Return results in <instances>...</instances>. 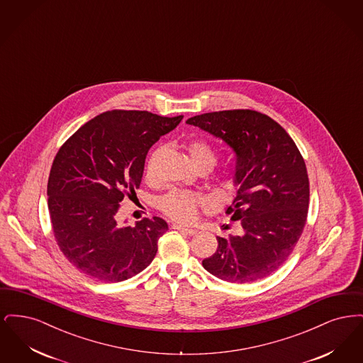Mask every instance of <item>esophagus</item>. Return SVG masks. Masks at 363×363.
Wrapping results in <instances>:
<instances>
[{
	"mask_svg": "<svg viewBox=\"0 0 363 363\" xmlns=\"http://www.w3.org/2000/svg\"><path fill=\"white\" fill-rule=\"evenodd\" d=\"M173 228L174 230H177V231H181V233L186 234V235H193V234H196V233H197V230H194V228H189V227H185V225H174Z\"/></svg>",
	"mask_w": 363,
	"mask_h": 363,
	"instance_id": "34e87169",
	"label": "esophagus"
}]
</instances>
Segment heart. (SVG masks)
<instances>
[{"instance_id": "b5f03b06", "label": "heart", "mask_w": 363, "mask_h": 363, "mask_svg": "<svg viewBox=\"0 0 363 363\" xmlns=\"http://www.w3.org/2000/svg\"><path fill=\"white\" fill-rule=\"evenodd\" d=\"M188 150L194 166L200 163H209L213 167L216 162V155L209 144L196 140L189 143ZM155 156L156 152H152L148 157L147 166H145V174H147V178L150 179L154 177ZM203 203L204 200L200 194L182 191V190H172L159 200V208L174 220L188 223L194 219L197 208L200 207Z\"/></svg>"}]
</instances>
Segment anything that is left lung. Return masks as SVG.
Here are the masks:
<instances>
[{"label": "left lung", "instance_id": "8db88e82", "mask_svg": "<svg viewBox=\"0 0 363 363\" xmlns=\"http://www.w3.org/2000/svg\"><path fill=\"white\" fill-rule=\"evenodd\" d=\"M186 123L223 140L235 154L238 191L225 213L240 220L242 234L216 237L219 246L203 267L230 283L271 275L291 255L308 218L309 178L293 138L253 110L206 113Z\"/></svg>", "mask_w": 363, "mask_h": 363}]
</instances>
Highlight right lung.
<instances>
[{"mask_svg":"<svg viewBox=\"0 0 363 363\" xmlns=\"http://www.w3.org/2000/svg\"><path fill=\"white\" fill-rule=\"evenodd\" d=\"M181 120L111 110L60 148L48 184L52 231L64 256L86 277L116 283L152 262L167 223L154 216L133 227L120 225L117 212L123 196L138 189L148 150Z\"/></svg>","mask_w":363,"mask_h":363,"instance_id":"obj_1","label":"right lung"}]
</instances>
